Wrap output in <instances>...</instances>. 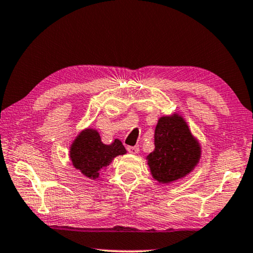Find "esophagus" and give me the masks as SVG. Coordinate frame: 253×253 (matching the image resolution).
Returning <instances> with one entry per match:
<instances>
[{
  "instance_id": "34e87169",
  "label": "esophagus",
  "mask_w": 253,
  "mask_h": 253,
  "mask_svg": "<svg viewBox=\"0 0 253 253\" xmlns=\"http://www.w3.org/2000/svg\"><path fill=\"white\" fill-rule=\"evenodd\" d=\"M127 151L130 154H137L139 152V147L138 146H127Z\"/></svg>"
}]
</instances>
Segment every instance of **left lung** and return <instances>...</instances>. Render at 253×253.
Returning <instances> with one entry per match:
<instances>
[{"label": "left lung", "mask_w": 253, "mask_h": 253, "mask_svg": "<svg viewBox=\"0 0 253 253\" xmlns=\"http://www.w3.org/2000/svg\"><path fill=\"white\" fill-rule=\"evenodd\" d=\"M155 149L146 160L154 179L169 184L185 177L199 164L202 149L181 115L158 119L154 135Z\"/></svg>", "instance_id": "left-lung-1"}]
</instances>
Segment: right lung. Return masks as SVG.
Returning <instances> with one entry per match:
<instances>
[{
    "label": "right lung",
    "mask_w": 253,
    "mask_h": 253,
    "mask_svg": "<svg viewBox=\"0 0 253 253\" xmlns=\"http://www.w3.org/2000/svg\"><path fill=\"white\" fill-rule=\"evenodd\" d=\"M127 151L119 139L106 145L101 142L100 135L93 128L81 130L70 145V161L76 169L84 176L96 179L100 172L107 169L115 157L125 155Z\"/></svg>",
    "instance_id": "obj_1"
}]
</instances>
